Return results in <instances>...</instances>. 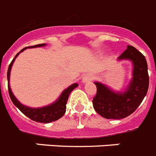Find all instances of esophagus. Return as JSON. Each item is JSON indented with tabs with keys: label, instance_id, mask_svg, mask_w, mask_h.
<instances>
[{
	"label": "esophagus",
	"instance_id": "34e87169",
	"mask_svg": "<svg viewBox=\"0 0 156 156\" xmlns=\"http://www.w3.org/2000/svg\"><path fill=\"white\" fill-rule=\"evenodd\" d=\"M93 79V75L90 74H87L85 75V77H84L83 78H82V82H83V83H86V82L92 81Z\"/></svg>",
	"mask_w": 156,
	"mask_h": 156
}]
</instances>
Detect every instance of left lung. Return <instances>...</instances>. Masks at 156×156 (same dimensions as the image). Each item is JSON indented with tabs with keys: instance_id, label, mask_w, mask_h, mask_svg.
Segmentation results:
<instances>
[{
	"instance_id": "1",
	"label": "left lung",
	"mask_w": 156,
	"mask_h": 156,
	"mask_svg": "<svg viewBox=\"0 0 156 156\" xmlns=\"http://www.w3.org/2000/svg\"><path fill=\"white\" fill-rule=\"evenodd\" d=\"M133 63V78L125 92L115 93L101 82H94L97 94L93 97L95 111L108 119H122L136 111L147 94L149 86L147 64L144 55L131 45L118 58Z\"/></svg>"
}]
</instances>
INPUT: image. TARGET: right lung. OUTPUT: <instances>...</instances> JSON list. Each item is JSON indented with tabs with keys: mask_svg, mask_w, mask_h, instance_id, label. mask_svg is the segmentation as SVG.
Masks as SVG:
<instances>
[{
	"mask_svg": "<svg viewBox=\"0 0 156 156\" xmlns=\"http://www.w3.org/2000/svg\"><path fill=\"white\" fill-rule=\"evenodd\" d=\"M44 45H45V44H39L34 46H29V47H27V48H36V47H41V46ZM27 48H23L20 52L16 54L15 58L12 59V61L11 62V63L9 64V69H8V73H7L8 88H9V93L11 100H12L13 104H15V106L17 107L22 113H23L26 116H27L28 118L32 119L33 121L41 123H48L56 121L59 119H60L65 114V112H66V108H67L66 104H67V101H68L69 95L73 91V89L78 87V85L77 83H74L73 85H71L70 86H69L68 88H67L61 93L60 97L57 99V101H55V103H53V104L48 105V106L43 107V108H29L27 106H25L23 104H22L15 97L14 94H13L12 90H11L10 85H9V78H10V72L11 69H12V66L13 63H14L15 59L18 56L20 52H23Z\"/></svg>",
	"mask_w": 156,
	"mask_h": 156,
	"instance_id": "right-lung-1",
	"label": "right lung"
}]
</instances>
